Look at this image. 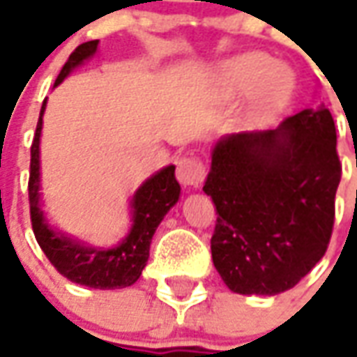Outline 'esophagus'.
I'll list each match as a JSON object with an SVG mask.
<instances>
[{
	"mask_svg": "<svg viewBox=\"0 0 357 357\" xmlns=\"http://www.w3.org/2000/svg\"><path fill=\"white\" fill-rule=\"evenodd\" d=\"M176 178L183 186L198 188L206 178V167L198 158H181L176 163Z\"/></svg>",
	"mask_w": 357,
	"mask_h": 357,
	"instance_id": "obj_1",
	"label": "esophagus"
}]
</instances>
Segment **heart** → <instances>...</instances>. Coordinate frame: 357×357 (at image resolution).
Here are the masks:
<instances>
[{
  "mask_svg": "<svg viewBox=\"0 0 357 357\" xmlns=\"http://www.w3.org/2000/svg\"><path fill=\"white\" fill-rule=\"evenodd\" d=\"M219 80L231 100L250 96L246 111V125L250 128L271 125L288 109L296 92L294 73L269 55L257 52L229 59L219 70Z\"/></svg>",
  "mask_w": 357,
  "mask_h": 357,
  "instance_id": "heart-1",
  "label": "heart"
}]
</instances>
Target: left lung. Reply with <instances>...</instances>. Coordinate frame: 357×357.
Masks as SVG:
<instances>
[{"instance_id":"obj_1","label":"left lung","mask_w":357,"mask_h":357,"mask_svg":"<svg viewBox=\"0 0 357 357\" xmlns=\"http://www.w3.org/2000/svg\"><path fill=\"white\" fill-rule=\"evenodd\" d=\"M340 173L325 103L215 142L204 192L217 209L213 265L232 292L280 294L312 271L333 234Z\"/></svg>"}]
</instances>
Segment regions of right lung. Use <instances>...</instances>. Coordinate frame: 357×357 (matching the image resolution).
Here are the masks:
<instances>
[{"label":"right lung","mask_w":357,"mask_h":357,"mask_svg":"<svg viewBox=\"0 0 357 357\" xmlns=\"http://www.w3.org/2000/svg\"><path fill=\"white\" fill-rule=\"evenodd\" d=\"M98 40L78 45L70 53L69 61L59 73L55 86H59L73 70L88 61L98 52ZM47 100L42 103L40 119H38L34 142L30 148V219L38 244L44 250L52 265L77 284L100 290H115L134 284L140 279L142 269L150 257V244L159 223L169 213V209L181 198V184L174 178V165L159 169L158 173L146 178L140 188L134 192L130 199V215L132 225L125 238L113 248H100L86 244L82 240L73 238L65 232L53 229L45 219L42 209V194H40V136L44 125V111Z\"/></svg>","instance_id":"obj_1"}]
</instances>
